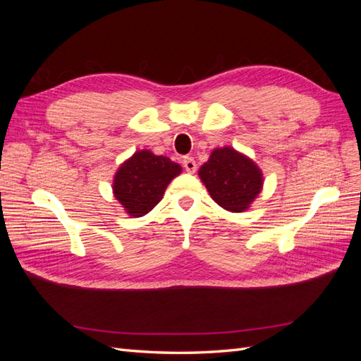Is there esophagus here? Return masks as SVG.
<instances>
[{"label":"esophagus","instance_id":"1","mask_svg":"<svg viewBox=\"0 0 361 361\" xmlns=\"http://www.w3.org/2000/svg\"><path fill=\"white\" fill-rule=\"evenodd\" d=\"M182 164H183L185 170H187L188 173H194L195 169H197V164H195V161H194L192 157H185V158L182 159Z\"/></svg>","mask_w":361,"mask_h":361}]
</instances>
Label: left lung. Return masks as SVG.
<instances>
[{
	"mask_svg": "<svg viewBox=\"0 0 361 361\" xmlns=\"http://www.w3.org/2000/svg\"><path fill=\"white\" fill-rule=\"evenodd\" d=\"M199 176L212 200L231 212L248 209L264 185L256 164L228 146L212 150L209 159L200 167Z\"/></svg>",
	"mask_w": 361,
	"mask_h": 361,
	"instance_id": "left-lung-1",
	"label": "left lung"
}]
</instances>
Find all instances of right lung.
I'll return each instance as SVG.
<instances>
[{
  "label": "right lung",
  "instance_id": "add662e5",
  "mask_svg": "<svg viewBox=\"0 0 361 361\" xmlns=\"http://www.w3.org/2000/svg\"><path fill=\"white\" fill-rule=\"evenodd\" d=\"M182 167L167 157L138 150L118 167L113 192L130 216H143L161 202L164 191Z\"/></svg>",
  "mask_w": 361,
  "mask_h": 361
}]
</instances>
